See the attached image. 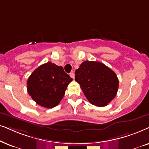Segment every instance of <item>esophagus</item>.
Here are the masks:
<instances>
[{
  "mask_svg": "<svg viewBox=\"0 0 149 149\" xmlns=\"http://www.w3.org/2000/svg\"><path fill=\"white\" fill-rule=\"evenodd\" d=\"M69 76H70V77H71V78L74 79V78H75V75H74V73H73V72H71L70 73H69Z\"/></svg>",
  "mask_w": 149,
  "mask_h": 149,
  "instance_id": "obj_1",
  "label": "esophagus"
}]
</instances>
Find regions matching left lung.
<instances>
[{
    "label": "left lung",
    "mask_w": 149,
    "mask_h": 149,
    "mask_svg": "<svg viewBox=\"0 0 149 149\" xmlns=\"http://www.w3.org/2000/svg\"><path fill=\"white\" fill-rule=\"evenodd\" d=\"M75 74V80L91 104L106 106L117 93L118 79L116 73L102 63L84 61Z\"/></svg>",
    "instance_id": "obj_1"
}]
</instances>
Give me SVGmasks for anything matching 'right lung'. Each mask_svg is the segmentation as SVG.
<instances>
[{"instance_id": "obj_1", "label": "right lung", "mask_w": 149, "mask_h": 149, "mask_svg": "<svg viewBox=\"0 0 149 149\" xmlns=\"http://www.w3.org/2000/svg\"><path fill=\"white\" fill-rule=\"evenodd\" d=\"M73 80L61 66L47 62L37 68L27 81V91L31 98L41 106H56Z\"/></svg>"}]
</instances>
